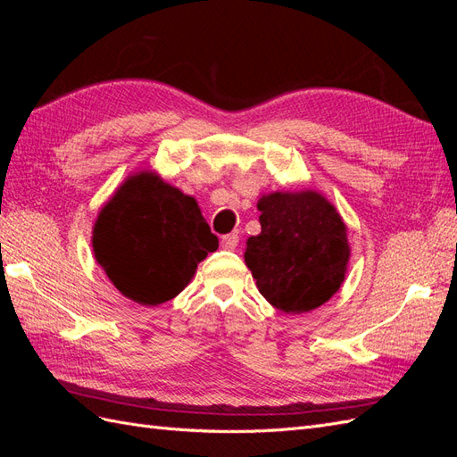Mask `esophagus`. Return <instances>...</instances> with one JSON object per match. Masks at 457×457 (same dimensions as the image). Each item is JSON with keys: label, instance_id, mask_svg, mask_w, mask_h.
I'll return each mask as SVG.
<instances>
[{"label": "esophagus", "instance_id": "1", "mask_svg": "<svg viewBox=\"0 0 457 457\" xmlns=\"http://www.w3.org/2000/svg\"><path fill=\"white\" fill-rule=\"evenodd\" d=\"M238 232H230V234H225L223 238H220V245L225 247V250H234V247L238 245Z\"/></svg>", "mask_w": 457, "mask_h": 457}]
</instances>
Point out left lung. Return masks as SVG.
Returning <instances> with one entry per match:
<instances>
[{
	"label": "left lung",
	"instance_id": "left-lung-1",
	"mask_svg": "<svg viewBox=\"0 0 457 457\" xmlns=\"http://www.w3.org/2000/svg\"><path fill=\"white\" fill-rule=\"evenodd\" d=\"M261 232L245 242V265L261 295L287 314L318 309L341 287L351 247L347 227L314 190L259 198Z\"/></svg>",
	"mask_w": 457,
	"mask_h": 457
}]
</instances>
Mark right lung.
Masks as SVG:
<instances>
[{
	"mask_svg": "<svg viewBox=\"0 0 457 457\" xmlns=\"http://www.w3.org/2000/svg\"><path fill=\"white\" fill-rule=\"evenodd\" d=\"M93 253L121 295L156 307L179 295L219 240L196 200L152 171L129 175L93 227Z\"/></svg>",
	"mask_w": 457,
	"mask_h": 457,
	"instance_id": "obj_1",
	"label": "right lung"
}]
</instances>
